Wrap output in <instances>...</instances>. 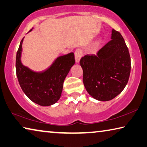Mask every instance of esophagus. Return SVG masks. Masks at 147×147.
Listing matches in <instances>:
<instances>
[{"label":"esophagus","mask_w":147,"mask_h":147,"mask_svg":"<svg viewBox=\"0 0 147 147\" xmlns=\"http://www.w3.org/2000/svg\"><path fill=\"white\" fill-rule=\"evenodd\" d=\"M82 52L80 49H77L74 52V57H75V61L76 63H78L80 62L81 57H82Z\"/></svg>","instance_id":"esophagus-1"}]
</instances>
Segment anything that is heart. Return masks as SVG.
Masks as SVG:
<instances>
[{"mask_svg": "<svg viewBox=\"0 0 147 147\" xmlns=\"http://www.w3.org/2000/svg\"><path fill=\"white\" fill-rule=\"evenodd\" d=\"M99 44H100V40H97V41L95 42L94 44H93L92 47L93 48H97L99 46Z\"/></svg>", "mask_w": 147, "mask_h": 147, "instance_id": "heart-1", "label": "heart"}]
</instances>
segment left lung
Wrapping results in <instances>:
<instances>
[{
  "mask_svg": "<svg viewBox=\"0 0 147 147\" xmlns=\"http://www.w3.org/2000/svg\"><path fill=\"white\" fill-rule=\"evenodd\" d=\"M111 38L97 55H86L80 61L86 91L100 101H110L119 95L131 71L129 50L122 36L113 29Z\"/></svg>",
  "mask_w": 147,
  "mask_h": 147,
  "instance_id": "8db88e82",
  "label": "left lung"
}]
</instances>
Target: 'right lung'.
<instances>
[{
  "label": "right lung",
  "mask_w": 147,
  "mask_h": 147,
  "mask_svg": "<svg viewBox=\"0 0 147 147\" xmlns=\"http://www.w3.org/2000/svg\"><path fill=\"white\" fill-rule=\"evenodd\" d=\"M23 39L20 42L16 61V74L20 85L32 102L43 107L52 105L61 97L65 79L75 63L74 53L58 57L44 71H35L25 66L22 62Z\"/></svg>",
  "instance_id": "add662e5"
}]
</instances>
